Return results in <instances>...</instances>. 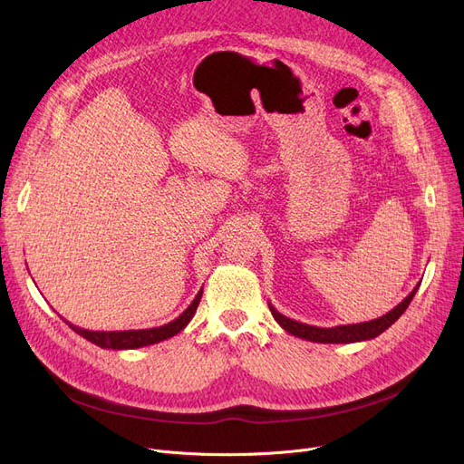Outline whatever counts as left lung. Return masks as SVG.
Wrapping results in <instances>:
<instances>
[{
	"instance_id": "left-lung-1",
	"label": "left lung",
	"mask_w": 464,
	"mask_h": 464,
	"mask_svg": "<svg viewBox=\"0 0 464 464\" xmlns=\"http://www.w3.org/2000/svg\"><path fill=\"white\" fill-rule=\"evenodd\" d=\"M418 287H420V284L410 291L406 299H402L393 310H389L387 314H383L382 318H376V320H371V322H362V324H352V325L315 327V325H308V324H301V322H295V320H291V318H285V315L280 314L271 303H269V308L273 312V318L289 334L299 336L303 340H310V343H320V344H350V343H361V340L376 338L387 327H392L401 318V315L404 314L408 304L411 303L413 295H416Z\"/></svg>"
}]
</instances>
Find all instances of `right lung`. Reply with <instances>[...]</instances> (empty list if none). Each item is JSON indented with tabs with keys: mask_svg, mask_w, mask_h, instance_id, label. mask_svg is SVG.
Instances as JSON below:
<instances>
[{
	"mask_svg": "<svg viewBox=\"0 0 464 464\" xmlns=\"http://www.w3.org/2000/svg\"><path fill=\"white\" fill-rule=\"evenodd\" d=\"M203 297V287L195 299L191 301V304L179 315L177 320L169 322L161 327H152V329H137V331H88L82 329L79 325H72L69 322H65L72 331L77 334L84 336L86 340H90L92 344L105 348V350H135V348H144L150 344H158L161 340H167L170 336L179 334L193 318L195 310L199 306V301Z\"/></svg>",
	"mask_w": 464,
	"mask_h": 464,
	"instance_id": "1",
	"label": "right lung"
}]
</instances>
